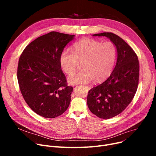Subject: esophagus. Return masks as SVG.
Returning <instances> with one entry per match:
<instances>
[{"label":"esophagus","instance_id":"esophagus-1","mask_svg":"<svg viewBox=\"0 0 156 156\" xmlns=\"http://www.w3.org/2000/svg\"><path fill=\"white\" fill-rule=\"evenodd\" d=\"M85 87H87V88H88V89H90V86H87V85H85Z\"/></svg>","mask_w":156,"mask_h":156}]
</instances>
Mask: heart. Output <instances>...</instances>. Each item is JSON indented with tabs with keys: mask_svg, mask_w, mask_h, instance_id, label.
Masks as SVG:
<instances>
[{
	"mask_svg": "<svg viewBox=\"0 0 156 156\" xmlns=\"http://www.w3.org/2000/svg\"><path fill=\"white\" fill-rule=\"evenodd\" d=\"M72 49L73 51L65 48L61 54L62 69L68 75H71L76 71L79 62H83V69L68 78L70 84L91 83L95 79L102 81L111 75L117 55L113 42L84 38L74 44Z\"/></svg>",
	"mask_w": 156,
	"mask_h": 156,
	"instance_id": "b5f03b06",
	"label": "heart"
}]
</instances>
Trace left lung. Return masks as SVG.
Masks as SVG:
<instances>
[{"instance_id":"8db88e82","label":"left lung","mask_w":156,"mask_h":156,"mask_svg":"<svg viewBox=\"0 0 156 156\" xmlns=\"http://www.w3.org/2000/svg\"><path fill=\"white\" fill-rule=\"evenodd\" d=\"M106 37L116 45L118 59L110 76L88 91V107L94 114L110 119L123 111L132 101L139 80V61L136 53L126 42L111 32L94 34Z\"/></svg>"}]
</instances>
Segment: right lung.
Segmentation results:
<instances>
[{
    "instance_id": "add662e5",
    "label": "right lung",
    "mask_w": 156,
    "mask_h": 156,
    "mask_svg": "<svg viewBox=\"0 0 156 156\" xmlns=\"http://www.w3.org/2000/svg\"><path fill=\"white\" fill-rule=\"evenodd\" d=\"M74 35L51 31L28 44L20 55L17 76L21 94L38 115L54 118L68 108L73 87L60 64L62 51Z\"/></svg>"
}]
</instances>
